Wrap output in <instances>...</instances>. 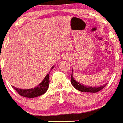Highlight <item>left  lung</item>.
I'll use <instances>...</instances> for the list:
<instances>
[{
  "label": "left lung",
  "instance_id": "1",
  "mask_svg": "<svg viewBox=\"0 0 123 123\" xmlns=\"http://www.w3.org/2000/svg\"><path fill=\"white\" fill-rule=\"evenodd\" d=\"M73 69L72 70V75H71V84L73 85L75 88H76L79 91L84 92H90V93H96L100 91L101 90L103 89L107 84L105 85H103L100 87H87L86 85L81 84L79 82H77L73 77Z\"/></svg>",
  "mask_w": 123,
  "mask_h": 123
}]
</instances>
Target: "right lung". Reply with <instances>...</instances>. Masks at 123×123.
<instances>
[{
	"label": "right lung",
	"mask_w": 123,
	"mask_h": 123,
	"mask_svg": "<svg viewBox=\"0 0 123 123\" xmlns=\"http://www.w3.org/2000/svg\"><path fill=\"white\" fill-rule=\"evenodd\" d=\"M54 66H53L51 68V69L49 72L50 74L51 70L54 68ZM47 74L43 80L39 84V85L34 88L31 89H20V88H16V87L12 86L17 92L22 97H26V98H35V97H39L43 94L45 93L46 92L47 90L49 87V75Z\"/></svg>",
	"instance_id": "add662e5"
}]
</instances>
